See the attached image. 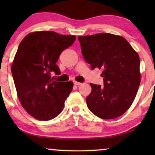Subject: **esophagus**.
I'll use <instances>...</instances> for the list:
<instances>
[{"mask_svg":"<svg viewBox=\"0 0 155 155\" xmlns=\"http://www.w3.org/2000/svg\"><path fill=\"white\" fill-rule=\"evenodd\" d=\"M74 84H75V85H77V86H79V85L81 84V82H79V81H74Z\"/></svg>","mask_w":155,"mask_h":155,"instance_id":"obj_1","label":"esophagus"}]
</instances>
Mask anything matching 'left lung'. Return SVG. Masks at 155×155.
<instances>
[{
    "label": "left lung",
    "instance_id": "8db88e82",
    "mask_svg": "<svg viewBox=\"0 0 155 155\" xmlns=\"http://www.w3.org/2000/svg\"><path fill=\"white\" fill-rule=\"evenodd\" d=\"M81 53L91 68L102 70L104 86L90 84L86 97L95 116L111 120L122 116L135 100L140 83V58L125 38L111 33L78 37Z\"/></svg>",
    "mask_w": 155,
    "mask_h": 155
}]
</instances>
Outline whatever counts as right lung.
I'll use <instances>...</instances> for the list:
<instances>
[{"instance_id":"obj_1","label":"right lung","mask_w":155,"mask_h":155,"mask_svg":"<svg viewBox=\"0 0 155 155\" xmlns=\"http://www.w3.org/2000/svg\"><path fill=\"white\" fill-rule=\"evenodd\" d=\"M75 40V35L42 31L29 33L19 44L12 76L21 105L36 120H52L63 111L74 83L56 81L51 75L60 74L56 63Z\"/></svg>"}]
</instances>
